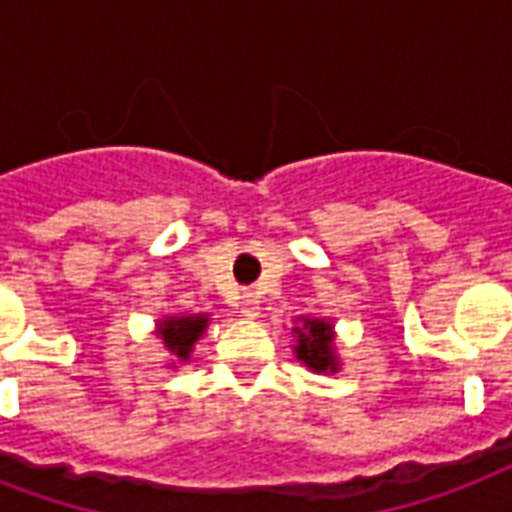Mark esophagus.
<instances>
[{"label": "esophagus", "instance_id": "obj_1", "mask_svg": "<svg viewBox=\"0 0 512 512\" xmlns=\"http://www.w3.org/2000/svg\"><path fill=\"white\" fill-rule=\"evenodd\" d=\"M240 310H243L245 318H256L259 315V296L253 291H245L240 296Z\"/></svg>", "mask_w": 512, "mask_h": 512}]
</instances>
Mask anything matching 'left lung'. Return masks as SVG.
<instances>
[{
    "label": "left lung",
    "instance_id": "obj_1",
    "mask_svg": "<svg viewBox=\"0 0 512 512\" xmlns=\"http://www.w3.org/2000/svg\"><path fill=\"white\" fill-rule=\"evenodd\" d=\"M296 334V360L304 366L318 371V374H336L339 371V358L334 350V326L328 320L301 318V326L293 328Z\"/></svg>",
    "mask_w": 512,
    "mask_h": 512
}]
</instances>
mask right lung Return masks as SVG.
Segmentation results:
<instances>
[{
    "label": "right lung",
    "instance_id": "obj_1",
    "mask_svg": "<svg viewBox=\"0 0 512 512\" xmlns=\"http://www.w3.org/2000/svg\"><path fill=\"white\" fill-rule=\"evenodd\" d=\"M205 328H208V315H173V318L157 320V336L178 363L189 360Z\"/></svg>",
    "mask_w": 512,
    "mask_h": 512
}]
</instances>
